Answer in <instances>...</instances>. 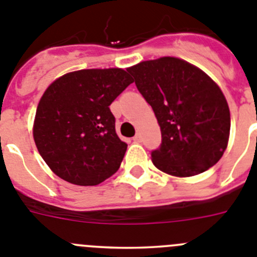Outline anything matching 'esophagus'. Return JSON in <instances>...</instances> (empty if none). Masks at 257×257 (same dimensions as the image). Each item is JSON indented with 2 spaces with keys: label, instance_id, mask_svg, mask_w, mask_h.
Wrapping results in <instances>:
<instances>
[{
  "label": "esophagus",
  "instance_id": "34e87169",
  "mask_svg": "<svg viewBox=\"0 0 257 257\" xmlns=\"http://www.w3.org/2000/svg\"><path fill=\"white\" fill-rule=\"evenodd\" d=\"M133 140L135 143H140L142 142V135H140V134H136V135L133 138Z\"/></svg>",
  "mask_w": 257,
  "mask_h": 257
}]
</instances>
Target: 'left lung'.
Masks as SVG:
<instances>
[{"mask_svg":"<svg viewBox=\"0 0 257 257\" xmlns=\"http://www.w3.org/2000/svg\"><path fill=\"white\" fill-rule=\"evenodd\" d=\"M161 127L162 144L152 162L162 172L189 178L216 165L228 147L230 112L217 83L174 56L127 68Z\"/></svg>","mask_w":257,"mask_h":257,"instance_id":"left-lung-1","label":"left lung"}]
</instances>
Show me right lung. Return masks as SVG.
<instances>
[{
    "label": "right lung",
    "mask_w": 257,
    "mask_h": 257,
    "mask_svg": "<svg viewBox=\"0 0 257 257\" xmlns=\"http://www.w3.org/2000/svg\"><path fill=\"white\" fill-rule=\"evenodd\" d=\"M121 68L81 69L56 78L33 122L36 147L50 170L76 185H97L118 171L127 144L109 105L130 83Z\"/></svg>",
    "instance_id": "1"
}]
</instances>
